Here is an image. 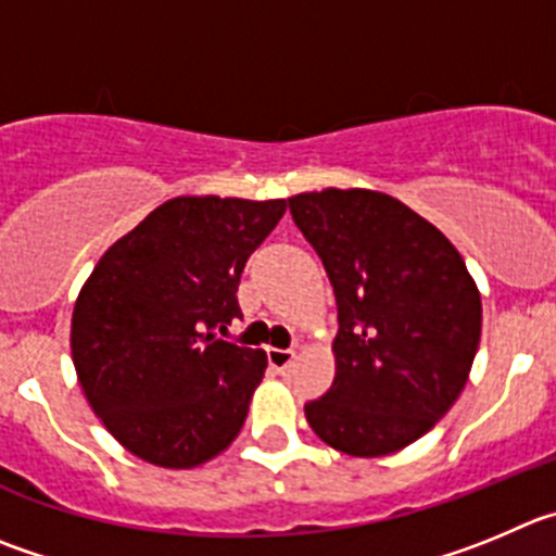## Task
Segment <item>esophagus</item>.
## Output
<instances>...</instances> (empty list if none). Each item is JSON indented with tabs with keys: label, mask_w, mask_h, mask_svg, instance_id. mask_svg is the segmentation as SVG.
Masks as SVG:
<instances>
[{
	"label": "esophagus",
	"mask_w": 556,
	"mask_h": 556,
	"mask_svg": "<svg viewBox=\"0 0 556 556\" xmlns=\"http://www.w3.org/2000/svg\"><path fill=\"white\" fill-rule=\"evenodd\" d=\"M266 356H268V365H271L274 370H285V367L295 359V351L293 349H266Z\"/></svg>",
	"instance_id": "obj_1"
}]
</instances>
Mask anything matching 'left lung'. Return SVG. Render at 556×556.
I'll list each match as a JSON object with an SVG mask.
<instances>
[{
	"label": "left lung",
	"mask_w": 556,
	"mask_h": 556,
	"mask_svg": "<svg viewBox=\"0 0 556 556\" xmlns=\"http://www.w3.org/2000/svg\"><path fill=\"white\" fill-rule=\"evenodd\" d=\"M337 299V376L304 406L329 447L378 458L428 433L458 401L482 307L458 249L395 197L326 189L288 200Z\"/></svg>",
	"instance_id": "1"
}]
</instances>
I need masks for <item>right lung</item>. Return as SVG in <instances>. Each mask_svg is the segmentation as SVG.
I'll list each match as a JSON object with an SVG mask.
<instances>
[{"mask_svg": "<svg viewBox=\"0 0 556 556\" xmlns=\"http://www.w3.org/2000/svg\"><path fill=\"white\" fill-rule=\"evenodd\" d=\"M285 200L175 197L106 249L81 288L71 351L87 403L137 458L191 469L243 428L266 354L230 340L249 254Z\"/></svg>", "mask_w": 556, "mask_h": 556, "instance_id": "add662e5", "label": "right lung"}]
</instances>
